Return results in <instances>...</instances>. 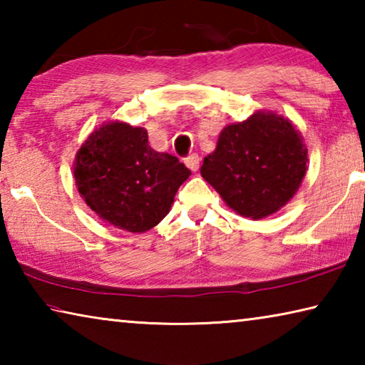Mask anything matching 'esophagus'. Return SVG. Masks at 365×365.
<instances>
[{
  "label": "esophagus",
  "instance_id": "obj_1",
  "mask_svg": "<svg viewBox=\"0 0 365 365\" xmlns=\"http://www.w3.org/2000/svg\"><path fill=\"white\" fill-rule=\"evenodd\" d=\"M200 156H197V154H190V156H187L183 159V163H185V165H187V168L190 169V170H193V172H196L197 169H200Z\"/></svg>",
  "mask_w": 365,
  "mask_h": 365
}]
</instances>
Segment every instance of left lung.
<instances>
[{
  "label": "left lung",
  "mask_w": 365,
  "mask_h": 365,
  "mask_svg": "<svg viewBox=\"0 0 365 365\" xmlns=\"http://www.w3.org/2000/svg\"><path fill=\"white\" fill-rule=\"evenodd\" d=\"M306 163L307 150L293 123L257 110L220 132L201 175L235 212L262 219L292 200L306 175Z\"/></svg>",
  "instance_id": "left-lung-1"
}]
</instances>
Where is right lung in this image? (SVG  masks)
Masks as SVG:
<instances>
[{"label":"right lung","mask_w":365,"mask_h":365,"mask_svg":"<svg viewBox=\"0 0 365 365\" xmlns=\"http://www.w3.org/2000/svg\"><path fill=\"white\" fill-rule=\"evenodd\" d=\"M191 172L175 156L158 153L143 127L108 122L80 148L73 178L91 211L122 230L143 233L170 211Z\"/></svg>","instance_id":"right-lung-1"}]
</instances>
